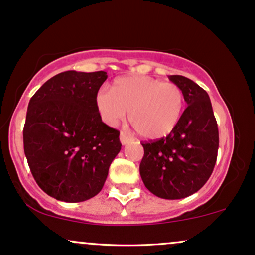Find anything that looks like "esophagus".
<instances>
[{"mask_svg":"<svg viewBox=\"0 0 255 255\" xmlns=\"http://www.w3.org/2000/svg\"><path fill=\"white\" fill-rule=\"evenodd\" d=\"M131 141H132V137L128 136L125 132H120V142H122V144H128Z\"/></svg>","mask_w":255,"mask_h":255,"instance_id":"obj_1","label":"esophagus"}]
</instances>
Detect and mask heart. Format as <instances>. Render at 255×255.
<instances>
[{"label":"heart","instance_id":"b5f03b06","mask_svg":"<svg viewBox=\"0 0 255 255\" xmlns=\"http://www.w3.org/2000/svg\"><path fill=\"white\" fill-rule=\"evenodd\" d=\"M95 106L108 125H118L128 113L131 125L143 138L159 139L170 135L181 122L184 93L174 83L148 76H125L116 79L112 90L101 88Z\"/></svg>","mask_w":255,"mask_h":255}]
</instances>
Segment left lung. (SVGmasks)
I'll list each match as a JSON object with an SVG mask.
<instances>
[{
    "instance_id": "left-lung-1",
    "label": "left lung",
    "mask_w": 255,
    "mask_h": 255,
    "mask_svg": "<svg viewBox=\"0 0 255 255\" xmlns=\"http://www.w3.org/2000/svg\"><path fill=\"white\" fill-rule=\"evenodd\" d=\"M168 79L183 90L188 107L170 135L142 143L139 173L154 195L178 200L201 189L211 177L219 133L208 94L187 77L173 74Z\"/></svg>"
}]
</instances>
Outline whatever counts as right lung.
Returning <instances> with one entry per match:
<instances>
[{
  "label": "right lung",
  "mask_w": 255,
  "mask_h": 255,
  "mask_svg": "<svg viewBox=\"0 0 255 255\" xmlns=\"http://www.w3.org/2000/svg\"><path fill=\"white\" fill-rule=\"evenodd\" d=\"M107 72H61L28 102L22 137L31 173L54 199L81 202L100 193L122 149L119 131L102 122L95 95Z\"/></svg>",
  "instance_id": "add662e5"
}]
</instances>
